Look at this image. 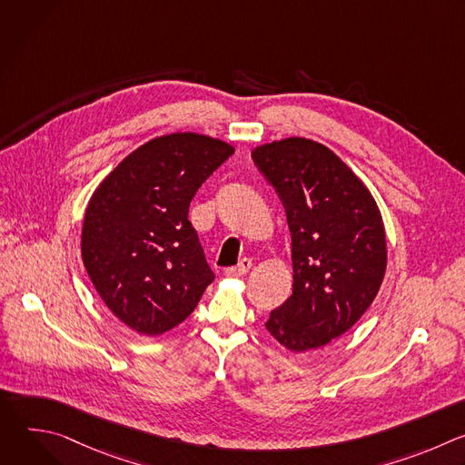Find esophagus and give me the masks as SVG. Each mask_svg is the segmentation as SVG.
<instances>
[{"label": "esophagus", "mask_w": 465, "mask_h": 465, "mask_svg": "<svg viewBox=\"0 0 465 465\" xmlns=\"http://www.w3.org/2000/svg\"><path fill=\"white\" fill-rule=\"evenodd\" d=\"M250 269H252V259L244 257V259L239 261V264H235V267L226 269L224 272H226V276H244Z\"/></svg>", "instance_id": "esophagus-1"}]
</instances>
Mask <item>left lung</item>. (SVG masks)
<instances>
[{"mask_svg": "<svg viewBox=\"0 0 465 465\" xmlns=\"http://www.w3.org/2000/svg\"><path fill=\"white\" fill-rule=\"evenodd\" d=\"M278 193L292 235V296L271 312L269 333L291 351L339 339L375 300L386 237L366 185L327 147L287 138L252 153Z\"/></svg>", "mask_w": 465, "mask_h": 465, "instance_id": "1", "label": "left lung"}]
</instances>
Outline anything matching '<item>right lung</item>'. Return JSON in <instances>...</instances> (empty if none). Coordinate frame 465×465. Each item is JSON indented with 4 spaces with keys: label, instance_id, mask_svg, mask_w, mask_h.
I'll use <instances>...</instances> for the list:
<instances>
[{
    "label": "right lung",
    "instance_id": "1",
    "mask_svg": "<svg viewBox=\"0 0 465 465\" xmlns=\"http://www.w3.org/2000/svg\"><path fill=\"white\" fill-rule=\"evenodd\" d=\"M233 147L178 132L128 154L92 194L83 261L106 307L140 335L183 322L215 280L187 219L193 196Z\"/></svg>",
    "mask_w": 465,
    "mask_h": 465
}]
</instances>
